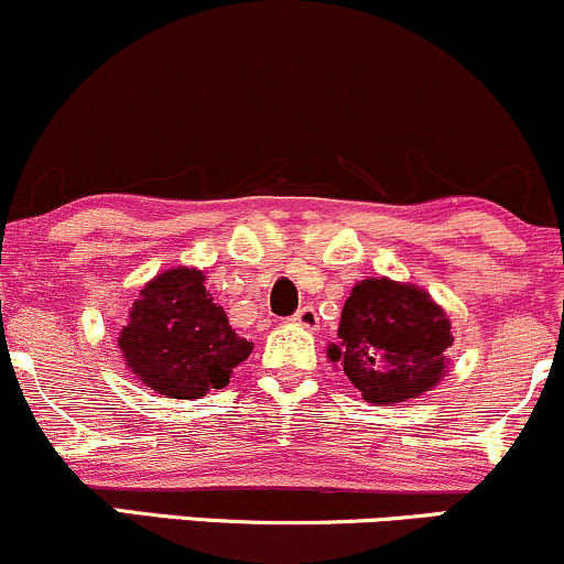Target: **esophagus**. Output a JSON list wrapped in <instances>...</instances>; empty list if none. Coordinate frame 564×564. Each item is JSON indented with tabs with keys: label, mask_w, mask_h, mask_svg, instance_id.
Returning <instances> with one entry per match:
<instances>
[{
	"label": "esophagus",
	"mask_w": 564,
	"mask_h": 564,
	"mask_svg": "<svg viewBox=\"0 0 564 564\" xmlns=\"http://www.w3.org/2000/svg\"><path fill=\"white\" fill-rule=\"evenodd\" d=\"M296 323V326H302V328H318V323H321V318H318V310L313 307V304H304V307H300L294 313V318H291Z\"/></svg>",
	"instance_id": "1"
}]
</instances>
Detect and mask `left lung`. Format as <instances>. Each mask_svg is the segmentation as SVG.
<instances>
[{"instance_id":"obj_1","label":"left lung","mask_w":564,"mask_h":564,"mask_svg":"<svg viewBox=\"0 0 564 564\" xmlns=\"http://www.w3.org/2000/svg\"><path fill=\"white\" fill-rule=\"evenodd\" d=\"M451 345V321L426 291L368 278L347 296L328 358L345 366L368 403L387 405L435 387Z\"/></svg>"}]
</instances>
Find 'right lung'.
<instances>
[{
    "instance_id": "add662e5",
    "label": "right lung",
    "mask_w": 564,
    "mask_h": 564,
    "mask_svg": "<svg viewBox=\"0 0 564 564\" xmlns=\"http://www.w3.org/2000/svg\"><path fill=\"white\" fill-rule=\"evenodd\" d=\"M119 347L145 387L166 398L193 400L223 390L254 345L232 332L200 270L174 268L142 286Z\"/></svg>"
}]
</instances>
